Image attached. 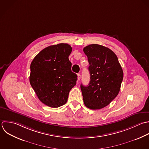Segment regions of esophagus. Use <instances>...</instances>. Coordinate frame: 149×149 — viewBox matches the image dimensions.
Wrapping results in <instances>:
<instances>
[{"instance_id":"obj_1","label":"esophagus","mask_w":149,"mask_h":149,"mask_svg":"<svg viewBox=\"0 0 149 149\" xmlns=\"http://www.w3.org/2000/svg\"><path fill=\"white\" fill-rule=\"evenodd\" d=\"M77 76H78V77H77L78 78V81H79L80 79H81V75L79 74H78Z\"/></svg>"}]
</instances>
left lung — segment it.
Masks as SVG:
<instances>
[{
  "label": "left lung",
  "mask_w": 149,
  "mask_h": 149,
  "mask_svg": "<svg viewBox=\"0 0 149 149\" xmlns=\"http://www.w3.org/2000/svg\"><path fill=\"white\" fill-rule=\"evenodd\" d=\"M84 52L88 57L91 75L89 85H81L84 103L90 109H101L118 95L123 71L117 56L108 47L92 44L85 47Z\"/></svg>",
  "instance_id": "8db88e82"
}]
</instances>
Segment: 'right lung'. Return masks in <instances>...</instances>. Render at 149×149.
I'll list each match as a JSON object with an SVG mask.
<instances>
[{
    "instance_id": "obj_1",
    "label": "right lung",
    "mask_w": 149,
    "mask_h": 149,
    "mask_svg": "<svg viewBox=\"0 0 149 149\" xmlns=\"http://www.w3.org/2000/svg\"><path fill=\"white\" fill-rule=\"evenodd\" d=\"M71 52L67 43L52 45L41 50L31 62L30 84L40 101L49 107L65 104L76 85L77 75L71 71L68 58Z\"/></svg>"
}]
</instances>
